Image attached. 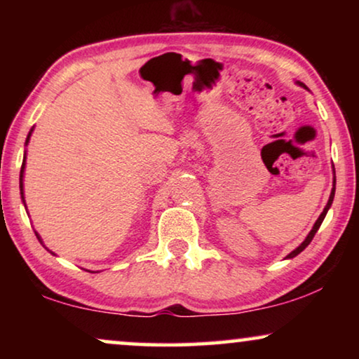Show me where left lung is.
Wrapping results in <instances>:
<instances>
[{"instance_id": "1", "label": "left lung", "mask_w": 359, "mask_h": 359, "mask_svg": "<svg viewBox=\"0 0 359 359\" xmlns=\"http://www.w3.org/2000/svg\"><path fill=\"white\" fill-rule=\"evenodd\" d=\"M299 86H302L304 90H307L309 91V88L304 85V83H301V81H296ZM333 175H335V170H333ZM335 183H337V180H335V176H333V188H332V193H330V198H328V203H327V205H325V209H323V212L318 215V219L316 220V224H313V227H312V230L311 232H309V235L306 237V240H304V242L299 245V247L296 248V250H292L291 253L287 255V259H291V258H294V257H297L299 253L302 252V250H306V247L309 243L312 242V238H313V235L317 233V230L320 229V225H322V222H323V219H325V215H327V212H328V209H330V205H332V203H333V198H335Z\"/></svg>"}]
</instances>
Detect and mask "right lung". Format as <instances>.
I'll return each instance as SVG.
<instances>
[{
  "label": "right lung",
  "instance_id": "1",
  "mask_svg": "<svg viewBox=\"0 0 359 359\" xmlns=\"http://www.w3.org/2000/svg\"><path fill=\"white\" fill-rule=\"evenodd\" d=\"M32 132H34V127L31 130H29V134H27V139H26V145L27 147V144H29V140H31V135H32ZM26 155H27V150H24V158H22V166H21V176H19V188H21V199H22V203H24V208H26V201H24V170H26ZM36 235H37V238H39V242H41L42 245H43V242H42V238H41V235H39L37 232H36ZM43 247H46V245H43ZM47 248V247H46ZM48 252H50V250H48ZM52 255H55L53 252H50Z\"/></svg>",
  "mask_w": 359,
  "mask_h": 359
}]
</instances>
